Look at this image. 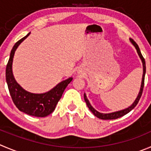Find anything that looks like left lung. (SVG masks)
I'll return each mask as SVG.
<instances>
[{"label": "left lung", "instance_id": "left-lung-1", "mask_svg": "<svg viewBox=\"0 0 151 151\" xmlns=\"http://www.w3.org/2000/svg\"><path fill=\"white\" fill-rule=\"evenodd\" d=\"M130 42L132 43V44L134 46L135 48H136V51H137L138 55H139L140 59L142 60V66H143V75H142V80L141 88H140V90H139V94H138L137 98L136 99V100L134 101V102L132 104V105H130V107H127V108L124 109V110H119V111L113 112V113H99V112H98L97 110H96L93 107H92V105L90 104V103L89 102V100L87 99V96H86V94L84 93V101H86V104H87V107H88V108L90 109V111H91L92 113L94 114V116H96V117H98L99 119L107 120V119H118V118L122 117V116H124V115H126L127 113H128L130 111H131V110H133V109L134 108L136 105H137L139 99H140V98H141L142 94L143 88H144L145 76V73H146L145 61V58H143L142 55L141 51H140V50H139V46L137 45V44H136V43L135 42L133 39H132V38H130Z\"/></svg>", "mask_w": 151, "mask_h": 151}]
</instances>
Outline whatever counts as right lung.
Here are the masks:
<instances>
[{
	"mask_svg": "<svg viewBox=\"0 0 151 151\" xmlns=\"http://www.w3.org/2000/svg\"><path fill=\"white\" fill-rule=\"evenodd\" d=\"M29 34L30 32L15 43L12 47L6 68V81L12 101L20 111L24 112L30 116L45 117L54 111L57 103L62 96L64 90L71 82L73 78L71 77L61 81L54 88L47 93L39 94L26 91L16 82L14 78L12 68L13 57L18 46L29 35Z\"/></svg>",
	"mask_w": 151,
	"mask_h": 151,
	"instance_id": "right-lung-1",
	"label": "right lung"
}]
</instances>
